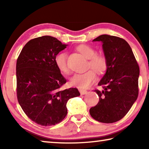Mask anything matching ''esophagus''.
Here are the masks:
<instances>
[{"mask_svg":"<svg viewBox=\"0 0 149 149\" xmlns=\"http://www.w3.org/2000/svg\"><path fill=\"white\" fill-rule=\"evenodd\" d=\"M79 91L80 93V94L82 95H85L87 93V91L86 90H84V89H79Z\"/></svg>","mask_w":149,"mask_h":149,"instance_id":"obj_1","label":"esophagus"}]
</instances>
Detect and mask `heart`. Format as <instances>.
Here are the masks:
<instances>
[{
  "instance_id": "b5f03b06",
  "label": "heart",
  "mask_w": 149,
  "mask_h": 149,
  "mask_svg": "<svg viewBox=\"0 0 149 149\" xmlns=\"http://www.w3.org/2000/svg\"><path fill=\"white\" fill-rule=\"evenodd\" d=\"M77 50L87 59H89V67L95 70L99 74L104 73L107 69V61L105 57L97 55V51L89 45H81L77 47ZM55 64L60 72L68 74L70 70L67 64V54L60 52L54 58ZM96 79V74L93 70L84 73L75 74L70 78V84L80 89H86L91 85Z\"/></svg>"
}]
</instances>
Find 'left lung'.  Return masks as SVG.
Masks as SVG:
<instances>
[{"instance_id":"left-lung-1","label":"left lung","mask_w":149,"mask_h":149,"mask_svg":"<svg viewBox=\"0 0 149 149\" xmlns=\"http://www.w3.org/2000/svg\"><path fill=\"white\" fill-rule=\"evenodd\" d=\"M93 41H100L107 61V69L95 90L99 103L89 110L98 122L111 123L120 120L129 112L137 99L139 67L132 48L124 39L101 35Z\"/></svg>"}]
</instances>
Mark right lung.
<instances>
[{
	"mask_svg": "<svg viewBox=\"0 0 149 149\" xmlns=\"http://www.w3.org/2000/svg\"><path fill=\"white\" fill-rule=\"evenodd\" d=\"M67 46L45 35L27 42L17 58V100L26 114L37 124L50 126L62 122L68 113V100L80 95L76 88L60 89L66 79L54 58Z\"/></svg>",
	"mask_w": 149,
	"mask_h": 149,
	"instance_id": "add662e5",
	"label": "right lung"
}]
</instances>
